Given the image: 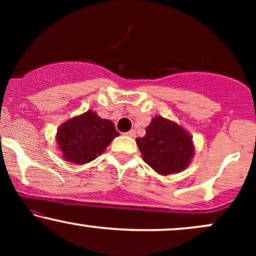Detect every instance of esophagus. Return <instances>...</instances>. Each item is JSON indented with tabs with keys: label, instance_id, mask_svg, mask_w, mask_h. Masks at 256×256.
Here are the masks:
<instances>
[{
	"label": "esophagus",
	"instance_id": "1",
	"mask_svg": "<svg viewBox=\"0 0 256 256\" xmlns=\"http://www.w3.org/2000/svg\"><path fill=\"white\" fill-rule=\"evenodd\" d=\"M126 136H128V137H134L136 136V131L134 130H130L128 132H126Z\"/></svg>",
	"mask_w": 256,
	"mask_h": 256
}]
</instances>
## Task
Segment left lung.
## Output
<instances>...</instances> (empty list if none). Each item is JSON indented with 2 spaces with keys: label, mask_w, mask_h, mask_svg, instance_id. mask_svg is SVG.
<instances>
[{
  "label": "left lung",
  "mask_w": 256,
  "mask_h": 256,
  "mask_svg": "<svg viewBox=\"0 0 256 256\" xmlns=\"http://www.w3.org/2000/svg\"><path fill=\"white\" fill-rule=\"evenodd\" d=\"M136 142L144 162L164 176L183 171L194 155L192 136L162 116L152 119Z\"/></svg>",
  "instance_id": "obj_1"
}]
</instances>
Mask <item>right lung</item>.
Listing matches in <instances>:
<instances>
[{
    "label": "right lung",
    "instance_id": "add662e5",
    "mask_svg": "<svg viewBox=\"0 0 256 256\" xmlns=\"http://www.w3.org/2000/svg\"><path fill=\"white\" fill-rule=\"evenodd\" d=\"M116 136L119 132L110 120L88 110L61 125L56 140L64 160L82 165L101 155Z\"/></svg>",
    "mask_w": 256,
    "mask_h": 256
}]
</instances>
